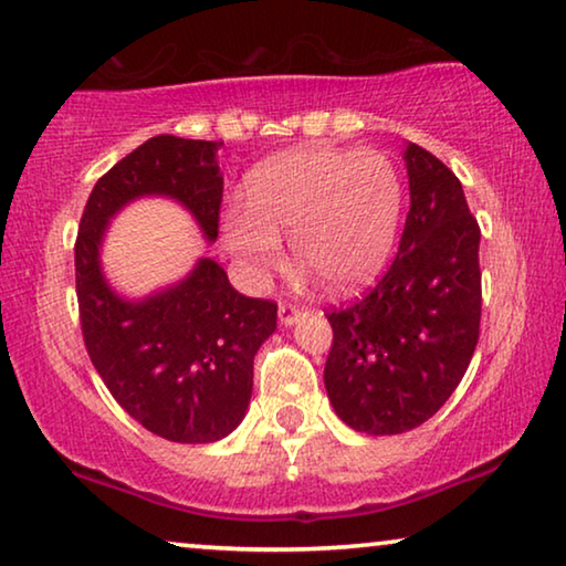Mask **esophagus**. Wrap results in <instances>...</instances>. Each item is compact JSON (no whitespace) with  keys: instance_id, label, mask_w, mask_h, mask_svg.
Wrapping results in <instances>:
<instances>
[{"instance_id":"34e87169","label":"esophagus","mask_w":566,"mask_h":566,"mask_svg":"<svg viewBox=\"0 0 566 566\" xmlns=\"http://www.w3.org/2000/svg\"><path fill=\"white\" fill-rule=\"evenodd\" d=\"M307 315V310L305 307H300V305H294V302H280V319L284 325H294V323H300L302 317Z\"/></svg>"}]
</instances>
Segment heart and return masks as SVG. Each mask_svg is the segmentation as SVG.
<instances>
[{
	"label": "heart",
	"mask_w": 566,
	"mask_h": 566,
	"mask_svg": "<svg viewBox=\"0 0 566 566\" xmlns=\"http://www.w3.org/2000/svg\"><path fill=\"white\" fill-rule=\"evenodd\" d=\"M403 180L378 149L307 147L269 159L249 177L247 213L226 218V243L254 274L292 254L331 290L381 272L399 233Z\"/></svg>",
	"instance_id": "heart-1"
}]
</instances>
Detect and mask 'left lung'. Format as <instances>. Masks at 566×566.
<instances>
[{
	"instance_id": "1",
	"label": "left lung",
	"mask_w": 566,
	"mask_h": 566,
	"mask_svg": "<svg viewBox=\"0 0 566 566\" xmlns=\"http://www.w3.org/2000/svg\"><path fill=\"white\" fill-rule=\"evenodd\" d=\"M411 206L399 254L356 302L327 310L325 389L345 424L401 434L434 417L480 335V226L442 159L407 147Z\"/></svg>"
}]
</instances>
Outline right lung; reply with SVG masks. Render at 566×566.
I'll return each instance as SVG.
<instances>
[{
  "instance_id": "right-lung-1",
  "label": "right lung",
  "mask_w": 566,
  "mask_h": 566,
  "mask_svg": "<svg viewBox=\"0 0 566 566\" xmlns=\"http://www.w3.org/2000/svg\"><path fill=\"white\" fill-rule=\"evenodd\" d=\"M223 142L159 134L98 177L75 235V294L88 358L119 407L151 434L180 444L216 442L249 407L254 356L274 333L276 302L243 297L213 259H200L182 284L124 302L98 269V243L124 202L170 196L218 235Z\"/></svg>"
}]
</instances>
